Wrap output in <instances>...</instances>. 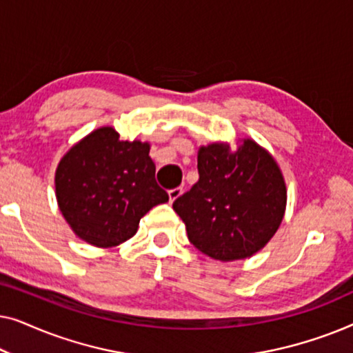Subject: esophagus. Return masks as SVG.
I'll return each instance as SVG.
<instances>
[{
    "label": "esophagus",
    "mask_w": 353,
    "mask_h": 353,
    "mask_svg": "<svg viewBox=\"0 0 353 353\" xmlns=\"http://www.w3.org/2000/svg\"><path fill=\"white\" fill-rule=\"evenodd\" d=\"M181 192H183L181 188H175V190H170V191H168V197H170V202H173L175 199H178V197L181 196Z\"/></svg>",
    "instance_id": "34e87169"
}]
</instances>
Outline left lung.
Returning a JSON list of instances; mask_svg holds the SVG:
<instances>
[{
  "mask_svg": "<svg viewBox=\"0 0 353 353\" xmlns=\"http://www.w3.org/2000/svg\"><path fill=\"white\" fill-rule=\"evenodd\" d=\"M199 180L173 202L188 239L221 262L248 259L273 238L286 210V185L274 159L252 139L234 152L225 143L197 152Z\"/></svg>",
  "mask_w": 353,
  "mask_h": 353,
  "instance_id": "obj_1",
  "label": "left lung"
}]
</instances>
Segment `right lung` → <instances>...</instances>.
<instances>
[{
  "label": "right lung",
  "instance_id": "1",
  "mask_svg": "<svg viewBox=\"0 0 353 353\" xmlns=\"http://www.w3.org/2000/svg\"><path fill=\"white\" fill-rule=\"evenodd\" d=\"M56 197L67 223L96 248H114L137 233L139 220L168 201L156 183L149 143L122 141L110 127L94 130L61 159Z\"/></svg>",
  "mask_w": 353,
  "mask_h": 353
}]
</instances>
